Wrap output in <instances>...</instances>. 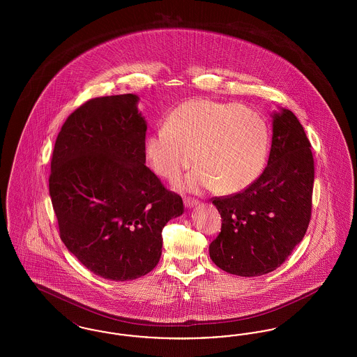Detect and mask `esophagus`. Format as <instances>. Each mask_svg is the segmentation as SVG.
<instances>
[{
    "instance_id": "34e87169",
    "label": "esophagus",
    "mask_w": 357,
    "mask_h": 357,
    "mask_svg": "<svg viewBox=\"0 0 357 357\" xmlns=\"http://www.w3.org/2000/svg\"><path fill=\"white\" fill-rule=\"evenodd\" d=\"M185 204L187 207H192L195 204H198V199H194V198H185Z\"/></svg>"
}]
</instances>
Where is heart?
Here are the masks:
<instances>
[{
    "label": "heart",
    "mask_w": 357,
    "mask_h": 357,
    "mask_svg": "<svg viewBox=\"0 0 357 357\" xmlns=\"http://www.w3.org/2000/svg\"><path fill=\"white\" fill-rule=\"evenodd\" d=\"M269 147L266 121L237 102L194 99L178 105L146 139L153 170L169 181L199 163L187 175L191 191L213 188L234 194L250 186L264 169Z\"/></svg>",
    "instance_id": "b5f03b06"
}]
</instances>
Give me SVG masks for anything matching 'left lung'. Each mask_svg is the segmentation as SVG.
Segmentation results:
<instances>
[{
    "mask_svg": "<svg viewBox=\"0 0 357 357\" xmlns=\"http://www.w3.org/2000/svg\"><path fill=\"white\" fill-rule=\"evenodd\" d=\"M268 166L245 190L215 197L221 233L208 248L222 271L255 277L275 271L303 241L312 215L314 160L296 115L273 114Z\"/></svg>",
    "mask_w": 357,
    "mask_h": 357,
    "instance_id": "obj_1",
    "label": "left lung"
}]
</instances>
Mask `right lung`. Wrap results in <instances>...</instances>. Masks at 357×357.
I'll return each mask as SVG.
<instances>
[{
	"instance_id": "obj_1",
	"label": "right lung",
	"mask_w": 357,
	"mask_h": 357,
	"mask_svg": "<svg viewBox=\"0 0 357 357\" xmlns=\"http://www.w3.org/2000/svg\"><path fill=\"white\" fill-rule=\"evenodd\" d=\"M132 93L95 98L63 124L50 194L60 238L88 271L135 280L162 255V230L183 214L181 195L146 163V120Z\"/></svg>"
}]
</instances>
